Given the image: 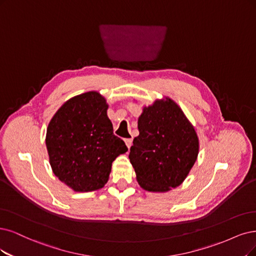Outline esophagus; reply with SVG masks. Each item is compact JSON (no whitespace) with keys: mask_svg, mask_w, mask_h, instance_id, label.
<instances>
[{"mask_svg":"<svg viewBox=\"0 0 256 256\" xmlns=\"http://www.w3.org/2000/svg\"><path fill=\"white\" fill-rule=\"evenodd\" d=\"M124 142H126V146L130 148L132 146V144H133V139H132V138H128V139L124 140Z\"/></svg>","mask_w":256,"mask_h":256,"instance_id":"esophagus-1","label":"esophagus"}]
</instances>
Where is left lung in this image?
Listing matches in <instances>:
<instances>
[{
    "label": "left lung",
    "mask_w": 256,
    "mask_h": 256,
    "mask_svg": "<svg viewBox=\"0 0 256 256\" xmlns=\"http://www.w3.org/2000/svg\"><path fill=\"white\" fill-rule=\"evenodd\" d=\"M138 130L128 158L139 186L148 192H168L180 186L200 150L194 126L182 108L168 97L156 100L144 108Z\"/></svg>",
    "instance_id": "left-lung-1"
}]
</instances>
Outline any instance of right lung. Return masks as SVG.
<instances>
[{"instance_id": "obj_1", "label": "right lung", "mask_w": 256, "mask_h": 256, "mask_svg": "<svg viewBox=\"0 0 256 256\" xmlns=\"http://www.w3.org/2000/svg\"><path fill=\"white\" fill-rule=\"evenodd\" d=\"M108 106L98 92L66 101L52 118L46 148L54 174L76 192H90L108 180L112 164L128 148L112 133Z\"/></svg>"}]
</instances>
